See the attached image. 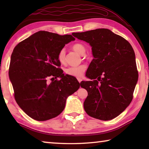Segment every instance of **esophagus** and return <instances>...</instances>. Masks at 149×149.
Returning a JSON list of instances; mask_svg holds the SVG:
<instances>
[{
  "mask_svg": "<svg viewBox=\"0 0 149 149\" xmlns=\"http://www.w3.org/2000/svg\"><path fill=\"white\" fill-rule=\"evenodd\" d=\"M77 81H79V83L80 84L81 81H82V79H81V78H77Z\"/></svg>",
  "mask_w": 149,
  "mask_h": 149,
  "instance_id": "esophagus-1",
  "label": "esophagus"
}]
</instances>
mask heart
<instances>
[{
	"instance_id": "b5f03b06",
	"label": "heart",
	"mask_w": 149,
	"mask_h": 149,
	"mask_svg": "<svg viewBox=\"0 0 149 149\" xmlns=\"http://www.w3.org/2000/svg\"><path fill=\"white\" fill-rule=\"evenodd\" d=\"M72 49H74L75 51H76L80 54H84L85 52V47L84 45L79 43H76L73 45ZM65 50L63 49L60 50L58 54V60L60 62H64L65 59ZM86 70V66L85 65H81L79 66H75V67H69L65 70V74L71 75V76L79 77H81L84 73Z\"/></svg>"
}]
</instances>
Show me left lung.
I'll return each instance as SVG.
<instances>
[{"label": "left lung", "mask_w": 149, "mask_h": 149, "mask_svg": "<svg viewBox=\"0 0 149 149\" xmlns=\"http://www.w3.org/2000/svg\"><path fill=\"white\" fill-rule=\"evenodd\" d=\"M72 35L89 43L94 57L86 72L91 81L80 83L88 93L85 112L99 120L114 119L133 99L138 80L134 50L127 40L108 29Z\"/></svg>", "instance_id": "8db88e82"}]
</instances>
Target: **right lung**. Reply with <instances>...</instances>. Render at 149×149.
I'll use <instances>...</instances> for the list:
<instances>
[{
	"instance_id": "right-lung-1",
	"label": "right lung",
	"mask_w": 149,
	"mask_h": 149,
	"mask_svg": "<svg viewBox=\"0 0 149 149\" xmlns=\"http://www.w3.org/2000/svg\"><path fill=\"white\" fill-rule=\"evenodd\" d=\"M74 40L72 35L40 31L14 49L8 74L14 98L33 119L45 121L56 117L64 110L67 98L79 88L76 79L63 74L58 60L60 50ZM49 78L50 83L47 81Z\"/></svg>"
}]
</instances>
